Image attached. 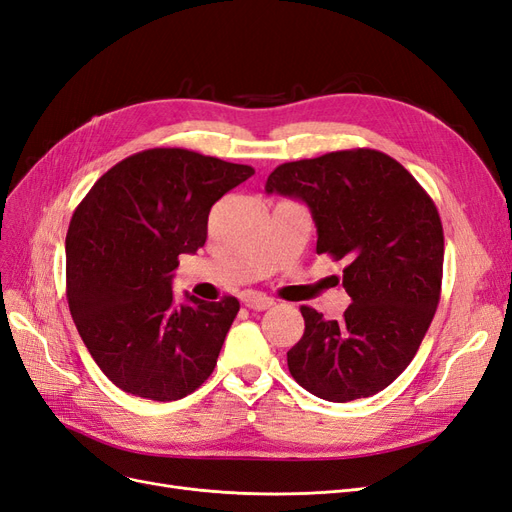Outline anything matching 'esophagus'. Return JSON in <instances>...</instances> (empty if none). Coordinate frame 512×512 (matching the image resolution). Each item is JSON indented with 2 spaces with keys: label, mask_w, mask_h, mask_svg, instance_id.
Here are the masks:
<instances>
[{
  "label": "esophagus",
  "mask_w": 512,
  "mask_h": 512,
  "mask_svg": "<svg viewBox=\"0 0 512 512\" xmlns=\"http://www.w3.org/2000/svg\"><path fill=\"white\" fill-rule=\"evenodd\" d=\"M243 303H245V307L256 309V312H262V309H269L275 305V301L262 292H247L243 297Z\"/></svg>",
  "instance_id": "esophagus-1"
}]
</instances>
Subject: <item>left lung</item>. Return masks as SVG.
Returning <instances> with one entry per match:
<instances>
[{
  "label": "left lung",
  "mask_w": 512,
  "mask_h": 512,
  "mask_svg": "<svg viewBox=\"0 0 512 512\" xmlns=\"http://www.w3.org/2000/svg\"><path fill=\"white\" fill-rule=\"evenodd\" d=\"M265 190L309 207L316 252L346 260L342 284L352 299L342 320L301 305L292 378L335 404L380 393L414 359L440 301L444 232L431 196L376 149L280 164Z\"/></svg>",
  "instance_id": "obj_1"
}]
</instances>
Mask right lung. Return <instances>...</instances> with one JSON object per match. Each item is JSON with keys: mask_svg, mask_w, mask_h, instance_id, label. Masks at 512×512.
Returning a JSON list of instances; mask_svg holds the SVG:
<instances>
[{"mask_svg": "<svg viewBox=\"0 0 512 512\" xmlns=\"http://www.w3.org/2000/svg\"><path fill=\"white\" fill-rule=\"evenodd\" d=\"M254 175L190 149L121 160L76 207L66 235V294L83 342L121 391L153 401L194 393L218 363L235 297L175 305L179 254L207 241L211 207Z\"/></svg>", "mask_w": 512, "mask_h": 512, "instance_id": "right-lung-1", "label": "right lung"}]
</instances>
